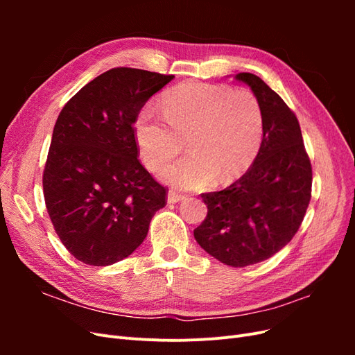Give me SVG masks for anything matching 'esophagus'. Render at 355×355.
Here are the masks:
<instances>
[{
  "label": "esophagus",
  "instance_id": "1",
  "mask_svg": "<svg viewBox=\"0 0 355 355\" xmlns=\"http://www.w3.org/2000/svg\"><path fill=\"white\" fill-rule=\"evenodd\" d=\"M182 200H185V196H184V194H179V192H176V191H173V189L168 191V194H167V202L176 204V202H179V201H182Z\"/></svg>",
  "mask_w": 355,
  "mask_h": 355
}]
</instances>
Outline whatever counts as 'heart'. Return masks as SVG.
<instances>
[{
  "mask_svg": "<svg viewBox=\"0 0 355 355\" xmlns=\"http://www.w3.org/2000/svg\"><path fill=\"white\" fill-rule=\"evenodd\" d=\"M161 118L151 106L137 112L133 132L144 164L158 170L175 158L187 139L189 154L161 170L178 189H201L214 180H237L252 167L263 135L261 105L247 90L187 81L161 98Z\"/></svg>",
  "mask_w": 355,
  "mask_h": 355,
  "instance_id": "obj_1",
  "label": "heart"
}]
</instances>
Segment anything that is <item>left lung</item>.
<instances>
[{
	"label": "left lung",
	"mask_w": 355,
	"mask_h": 355,
	"mask_svg": "<svg viewBox=\"0 0 355 355\" xmlns=\"http://www.w3.org/2000/svg\"><path fill=\"white\" fill-rule=\"evenodd\" d=\"M249 85L263 116V137L252 167L232 185L201 194L207 216L197 243L225 265L270 259L295 237L308 209L313 168L295 112L257 75L234 77Z\"/></svg>",
	"instance_id": "1"
}]
</instances>
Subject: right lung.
Instances as JSON below:
<instances>
[{
	"instance_id": "right-lung-1",
	"label": "right lung",
	"mask_w": 355,
	"mask_h": 355,
	"mask_svg": "<svg viewBox=\"0 0 355 355\" xmlns=\"http://www.w3.org/2000/svg\"><path fill=\"white\" fill-rule=\"evenodd\" d=\"M173 78L112 68L60 111L42 189L53 227L75 259L93 266L123 261L166 206V188L137 159L133 124L148 99Z\"/></svg>"
}]
</instances>
